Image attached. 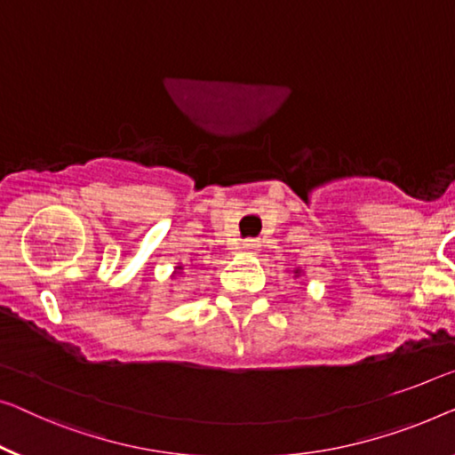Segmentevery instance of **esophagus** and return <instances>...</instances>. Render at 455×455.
<instances>
[{"label": "esophagus", "mask_w": 455, "mask_h": 455, "mask_svg": "<svg viewBox=\"0 0 455 455\" xmlns=\"http://www.w3.org/2000/svg\"><path fill=\"white\" fill-rule=\"evenodd\" d=\"M259 241H255V239H247V241H243V251H245V253H257V251H259Z\"/></svg>", "instance_id": "1"}]
</instances>
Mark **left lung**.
I'll return each mask as SVG.
<instances>
[{
	"label": "left lung",
	"mask_w": 455,
	"mask_h": 455,
	"mask_svg": "<svg viewBox=\"0 0 455 455\" xmlns=\"http://www.w3.org/2000/svg\"><path fill=\"white\" fill-rule=\"evenodd\" d=\"M304 275V269H300V267H294L292 269V277L294 280H298V277H302Z\"/></svg>",
	"instance_id": "1"
}]
</instances>
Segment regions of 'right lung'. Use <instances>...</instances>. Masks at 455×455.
Segmentation results:
<instances>
[{"mask_svg": "<svg viewBox=\"0 0 455 455\" xmlns=\"http://www.w3.org/2000/svg\"><path fill=\"white\" fill-rule=\"evenodd\" d=\"M188 263H192V259H189ZM184 274H186V263H178V266L173 267L172 280H178V277H184Z\"/></svg>", "mask_w": 455, "mask_h": 455, "instance_id": "1", "label": "right lung"}]
</instances>
